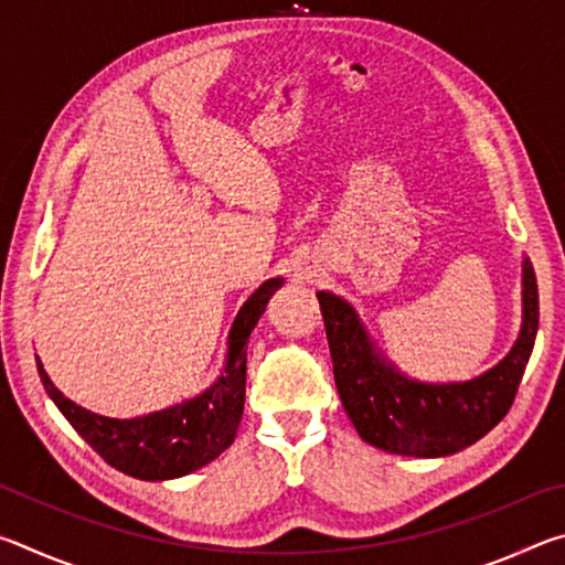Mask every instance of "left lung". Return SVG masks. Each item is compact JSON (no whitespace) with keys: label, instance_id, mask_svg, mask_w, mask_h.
<instances>
[{"label":"left lung","instance_id":"left-lung-1","mask_svg":"<svg viewBox=\"0 0 565 565\" xmlns=\"http://www.w3.org/2000/svg\"><path fill=\"white\" fill-rule=\"evenodd\" d=\"M333 361V379L353 428L381 451L441 458L483 438L519 391L539 331V286L529 259L521 264V331L511 351L468 381L431 384L404 374L376 347L359 311L331 291H317Z\"/></svg>","mask_w":565,"mask_h":565}]
</instances>
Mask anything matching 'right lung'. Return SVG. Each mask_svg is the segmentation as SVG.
I'll use <instances>...</instances> for the list:
<instances>
[{
    "label": "right lung",
    "instance_id": "right-lung-1",
    "mask_svg": "<svg viewBox=\"0 0 565 565\" xmlns=\"http://www.w3.org/2000/svg\"><path fill=\"white\" fill-rule=\"evenodd\" d=\"M281 286L284 279L276 276L248 296L228 329L226 356L218 376L181 404L134 418L99 416L66 398L36 359L44 391L74 431L117 471L141 481H169L194 473L234 444L246 396V343L266 311V303Z\"/></svg>",
    "mask_w": 565,
    "mask_h": 565
}]
</instances>
